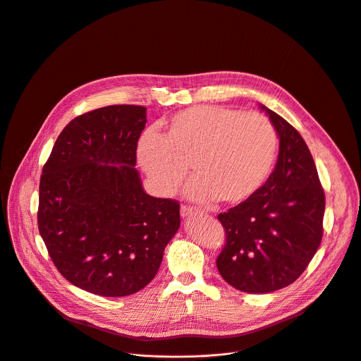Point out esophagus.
Listing matches in <instances>:
<instances>
[{
    "instance_id": "obj_1",
    "label": "esophagus",
    "mask_w": 361,
    "mask_h": 361,
    "mask_svg": "<svg viewBox=\"0 0 361 361\" xmlns=\"http://www.w3.org/2000/svg\"><path fill=\"white\" fill-rule=\"evenodd\" d=\"M180 212H181V216H183V217H190V216L201 214V213H202L201 210H198V209H195V207H191V205H181Z\"/></svg>"
}]
</instances>
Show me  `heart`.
Here are the masks:
<instances>
[{
  "instance_id": "1",
  "label": "heart",
  "mask_w": 361,
  "mask_h": 361,
  "mask_svg": "<svg viewBox=\"0 0 361 361\" xmlns=\"http://www.w3.org/2000/svg\"><path fill=\"white\" fill-rule=\"evenodd\" d=\"M163 127V135L148 130L140 137L137 161L164 195L177 191L191 166V197L240 204L262 188L277 159L276 128L255 111L194 106Z\"/></svg>"
}]
</instances>
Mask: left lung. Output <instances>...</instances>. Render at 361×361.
Wrapping results in <instances>:
<instances>
[{
	"label": "left lung",
	"mask_w": 361,
	"mask_h": 361,
	"mask_svg": "<svg viewBox=\"0 0 361 361\" xmlns=\"http://www.w3.org/2000/svg\"><path fill=\"white\" fill-rule=\"evenodd\" d=\"M280 138L279 159L264 185L219 214L226 244L217 257L221 277L245 293H271L294 283L323 238L326 207L312 152L300 133L262 106Z\"/></svg>",
	"instance_id": "1"
}]
</instances>
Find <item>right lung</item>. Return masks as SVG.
<instances>
[{
    "label": "right lung",
    "mask_w": 361,
    "mask_h": 361,
    "mask_svg": "<svg viewBox=\"0 0 361 361\" xmlns=\"http://www.w3.org/2000/svg\"><path fill=\"white\" fill-rule=\"evenodd\" d=\"M145 107L109 106L71 120L39 180L38 230L57 270L104 297L157 274L180 227V204L148 195L134 169Z\"/></svg>",
    "instance_id": "obj_1"
}]
</instances>
